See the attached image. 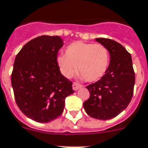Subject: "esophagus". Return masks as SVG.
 Segmentation results:
<instances>
[{
	"mask_svg": "<svg viewBox=\"0 0 148 148\" xmlns=\"http://www.w3.org/2000/svg\"><path fill=\"white\" fill-rule=\"evenodd\" d=\"M81 85L80 84H79V83H73V90H75V91H76V90H78L79 89V88H81Z\"/></svg>",
	"mask_w": 148,
	"mask_h": 148,
	"instance_id": "1",
	"label": "esophagus"
}]
</instances>
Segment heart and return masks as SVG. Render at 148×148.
Wrapping results in <instances>:
<instances>
[{"label": "heart", "mask_w": 148, "mask_h": 148, "mask_svg": "<svg viewBox=\"0 0 148 148\" xmlns=\"http://www.w3.org/2000/svg\"><path fill=\"white\" fill-rule=\"evenodd\" d=\"M57 61L65 77L71 78L77 69L81 79L93 83L100 80L106 73L110 55L103 44L78 41L70 44L65 50V55H59Z\"/></svg>", "instance_id": "1"}]
</instances>
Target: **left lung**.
I'll list each match as a JSON object with an SVG mask.
<instances>
[{"instance_id":"left-lung-1","label":"left lung","mask_w":148,"mask_h":148,"mask_svg":"<svg viewBox=\"0 0 148 148\" xmlns=\"http://www.w3.org/2000/svg\"><path fill=\"white\" fill-rule=\"evenodd\" d=\"M108 50L110 63L100 80L86 86L90 98L83 108L90 117L108 120L117 116L127 108L133 94L135 74L130 54L115 40L96 38Z\"/></svg>"}]
</instances>
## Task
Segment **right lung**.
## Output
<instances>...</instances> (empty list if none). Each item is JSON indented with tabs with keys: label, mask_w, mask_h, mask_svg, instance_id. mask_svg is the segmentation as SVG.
Instances as JSON below:
<instances>
[{
	"label": "right lung",
	"mask_w": 148,
	"mask_h": 148,
	"mask_svg": "<svg viewBox=\"0 0 148 148\" xmlns=\"http://www.w3.org/2000/svg\"><path fill=\"white\" fill-rule=\"evenodd\" d=\"M58 36H41L25 44L15 57L12 85L23 114L38 123L62 115L65 97L74 93L73 83L60 72L57 55L63 46Z\"/></svg>",
	"instance_id": "add662e5"
}]
</instances>
